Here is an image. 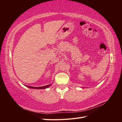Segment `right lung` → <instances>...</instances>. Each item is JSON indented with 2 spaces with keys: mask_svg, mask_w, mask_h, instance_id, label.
<instances>
[{
  "mask_svg": "<svg viewBox=\"0 0 122 122\" xmlns=\"http://www.w3.org/2000/svg\"><path fill=\"white\" fill-rule=\"evenodd\" d=\"M51 85V84H49L47 85H46V86H40V87H33V86H28L27 85V86L29 87V88H31V89H45L49 87Z\"/></svg>",
  "mask_w": 122,
  "mask_h": 122,
  "instance_id": "add662e5",
  "label": "right lung"
}]
</instances>
